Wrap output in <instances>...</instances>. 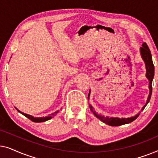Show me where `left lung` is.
I'll return each mask as SVG.
<instances>
[{
    "mask_svg": "<svg viewBox=\"0 0 158 158\" xmlns=\"http://www.w3.org/2000/svg\"><path fill=\"white\" fill-rule=\"evenodd\" d=\"M139 52H140V55H141L142 59L144 61V64H145L146 77L149 81V90H150V93H149V96L148 97V99H147L146 103L144 104V106L142 109V110H143L144 108H145L146 106L148 105L149 101H150L151 95H152V83L153 77H154V75H155V67L152 62V55H151L150 50L145 42H144L143 44H142V47L139 48ZM90 90H89V94H88V100H89V98H90ZM89 107H90V111L94 113L95 116H96V117L98 118V119H100L102 122L112 127L121 126V125H123V124H129V123L132 122L133 121H135L140 114V113H139L136 114L135 116H131V117H129V118H120L118 117H109V116H106L105 117L104 116L100 115V114H97L96 112L94 111V107H93L90 103H89Z\"/></svg>",
    "mask_w": 158,
    "mask_h": 158,
    "instance_id": "left-lung-1",
    "label": "left lung"
}]
</instances>
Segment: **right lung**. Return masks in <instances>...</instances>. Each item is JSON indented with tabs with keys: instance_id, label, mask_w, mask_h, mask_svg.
Masks as SVG:
<instances>
[{
	"instance_id": "right-lung-1",
	"label": "right lung",
	"mask_w": 158,
	"mask_h": 158,
	"mask_svg": "<svg viewBox=\"0 0 158 158\" xmlns=\"http://www.w3.org/2000/svg\"><path fill=\"white\" fill-rule=\"evenodd\" d=\"M16 110L19 112V113L23 114V116H25L26 117H27L28 118H29V119L32 121L33 122H46V121H48L49 119H51V118H52L54 116L56 115V114H57L58 112H59V110H58V111L54 112V113L51 114H49L48 116H45V117H34V116H31V115H29V114H25V113H23V112L20 111L18 109H16Z\"/></svg>"
}]
</instances>
